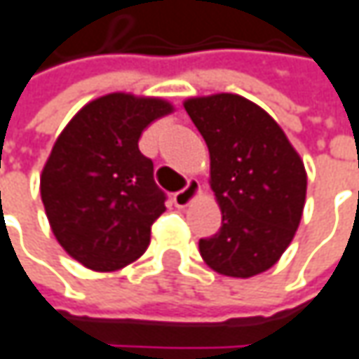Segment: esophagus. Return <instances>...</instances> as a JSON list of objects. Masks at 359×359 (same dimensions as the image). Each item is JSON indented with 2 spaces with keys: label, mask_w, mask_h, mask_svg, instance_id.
I'll return each mask as SVG.
<instances>
[{
  "label": "esophagus",
  "mask_w": 359,
  "mask_h": 359,
  "mask_svg": "<svg viewBox=\"0 0 359 359\" xmlns=\"http://www.w3.org/2000/svg\"><path fill=\"white\" fill-rule=\"evenodd\" d=\"M198 194H200V182L198 180H190L184 190L173 194V204L177 208H186V206H190L194 200L198 198Z\"/></svg>",
  "instance_id": "esophagus-1"
}]
</instances>
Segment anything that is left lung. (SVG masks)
Instances as JSON below:
<instances>
[{"instance_id": "1", "label": "left lung", "mask_w": 359, "mask_h": 359, "mask_svg": "<svg viewBox=\"0 0 359 359\" xmlns=\"http://www.w3.org/2000/svg\"><path fill=\"white\" fill-rule=\"evenodd\" d=\"M210 153L222 224L200 239L208 268L231 278L269 269L292 243L306 200V169L271 116L237 93L184 102Z\"/></svg>"}]
</instances>
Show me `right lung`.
<instances>
[{
    "label": "right lung",
    "mask_w": 359,
    "mask_h": 359,
    "mask_svg": "<svg viewBox=\"0 0 359 359\" xmlns=\"http://www.w3.org/2000/svg\"><path fill=\"white\" fill-rule=\"evenodd\" d=\"M171 112L167 100L116 91L86 104L53 144L40 198L55 239L86 268L116 271L147 251L165 194L139 139Z\"/></svg>",
    "instance_id": "1"
}]
</instances>
